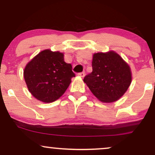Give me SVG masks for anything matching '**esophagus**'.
Masks as SVG:
<instances>
[{
    "mask_svg": "<svg viewBox=\"0 0 155 155\" xmlns=\"http://www.w3.org/2000/svg\"><path fill=\"white\" fill-rule=\"evenodd\" d=\"M84 75H85V73H84V72H81V73H78V75L80 76V77H82V78H83Z\"/></svg>",
    "mask_w": 155,
    "mask_h": 155,
    "instance_id": "34e87169",
    "label": "esophagus"
}]
</instances>
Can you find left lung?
Returning <instances> with one entry per match:
<instances>
[{
	"instance_id": "left-lung-1",
	"label": "left lung",
	"mask_w": 155,
	"mask_h": 155,
	"mask_svg": "<svg viewBox=\"0 0 155 155\" xmlns=\"http://www.w3.org/2000/svg\"><path fill=\"white\" fill-rule=\"evenodd\" d=\"M92 72L84 82L92 94L102 102H114L120 98L131 83L128 65L114 51L94 54Z\"/></svg>"
}]
</instances>
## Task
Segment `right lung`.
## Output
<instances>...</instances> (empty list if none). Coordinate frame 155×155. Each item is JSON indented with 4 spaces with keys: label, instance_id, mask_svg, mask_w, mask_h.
<instances>
[{
    "label": "right lung",
    "instance_id": "add662e5",
    "mask_svg": "<svg viewBox=\"0 0 155 155\" xmlns=\"http://www.w3.org/2000/svg\"><path fill=\"white\" fill-rule=\"evenodd\" d=\"M75 74L63 54L46 49L27 63L24 78L31 94L45 103L56 101L64 94Z\"/></svg>",
    "mask_w": 155,
    "mask_h": 155
}]
</instances>
